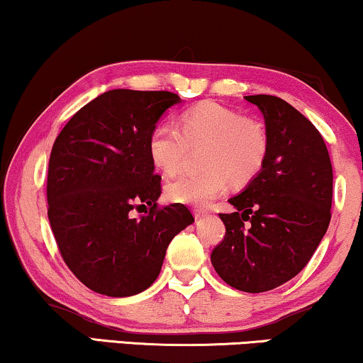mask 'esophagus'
<instances>
[{
  "label": "esophagus",
  "instance_id": "1",
  "mask_svg": "<svg viewBox=\"0 0 363 363\" xmlns=\"http://www.w3.org/2000/svg\"><path fill=\"white\" fill-rule=\"evenodd\" d=\"M207 216L206 211H202V208H194V217H196V220H201Z\"/></svg>",
  "mask_w": 363,
  "mask_h": 363
}]
</instances>
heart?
<instances>
[{
    "mask_svg": "<svg viewBox=\"0 0 363 363\" xmlns=\"http://www.w3.org/2000/svg\"><path fill=\"white\" fill-rule=\"evenodd\" d=\"M203 146L201 174H184L166 186L169 201L207 206L227 189L247 184L262 169L268 152L267 131L258 121L243 118L225 106L202 104L181 115V131L161 121L147 138V152L157 169L176 174L189 147Z\"/></svg>",
    "mask_w": 363,
    "mask_h": 363,
    "instance_id": "heart-1",
    "label": "heart"
}]
</instances>
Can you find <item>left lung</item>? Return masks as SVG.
Here are the masks:
<instances>
[{"instance_id":"8db88e82","label":"left lung","mask_w":363,"mask_h":363,"mask_svg":"<svg viewBox=\"0 0 363 363\" xmlns=\"http://www.w3.org/2000/svg\"><path fill=\"white\" fill-rule=\"evenodd\" d=\"M263 113L268 152L262 169L220 213L225 237L211 262L232 288L264 293L289 281L328 232L333 164L315 126L273 95L245 96Z\"/></svg>"}]
</instances>
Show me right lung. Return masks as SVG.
<instances>
[{
  "instance_id": "right-lung-1",
  "label": "right lung",
  "mask_w": 363,
  "mask_h": 363,
  "mask_svg": "<svg viewBox=\"0 0 363 363\" xmlns=\"http://www.w3.org/2000/svg\"><path fill=\"white\" fill-rule=\"evenodd\" d=\"M181 99L171 91L108 90L55 138L48 217L64 262L95 293L126 298L160 277L171 240L194 222L182 203L157 207L161 176L147 138ZM145 208L135 219L130 211Z\"/></svg>"
}]
</instances>
